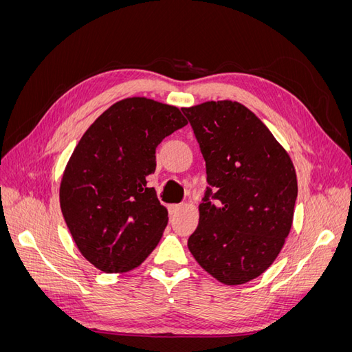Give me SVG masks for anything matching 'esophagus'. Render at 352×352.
<instances>
[{
  "instance_id": "34e87169",
  "label": "esophagus",
  "mask_w": 352,
  "mask_h": 352,
  "mask_svg": "<svg viewBox=\"0 0 352 352\" xmlns=\"http://www.w3.org/2000/svg\"><path fill=\"white\" fill-rule=\"evenodd\" d=\"M179 210H182V206H180V204H172V206H168L170 214H175V212H177Z\"/></svg>"
}]
</instances>
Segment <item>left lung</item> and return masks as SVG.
<instances>
[{"label": "left lung", "instance_id": "1", "mask_svg": "<svg viewBox=\"0 0 352 352\" xmlns=\"http://www.w3.org/2000/svg\"><path fill=\"white\" fill-rule=\"evenodd\" d=\"M182 111L206 160L210 188L188 248L225 285L267 270L283 248L298 195L292 160L257 116L236 101H207Z\"/></svg>", "mask_w": 352, "mask_h": 352}]
</instances>
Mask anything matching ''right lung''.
<instances>
[{"label": "right lung", "mask_w": 352, "mask_h": 352, "mask_svg": "<svg viewBox=\"0 0 352 352\" xmlns=\"http://www.w3.org/2000/svg\"><path fill=\"white\" fill-rule=\"evenodd\" d=\"M188 124L175 105L145 97L117 101L83 133L60 185V206L78 250L104 273L141 265L168 221L146 177L166 136Z\"/></svg>", "instance_id": "obj_1"}]
</instances>
